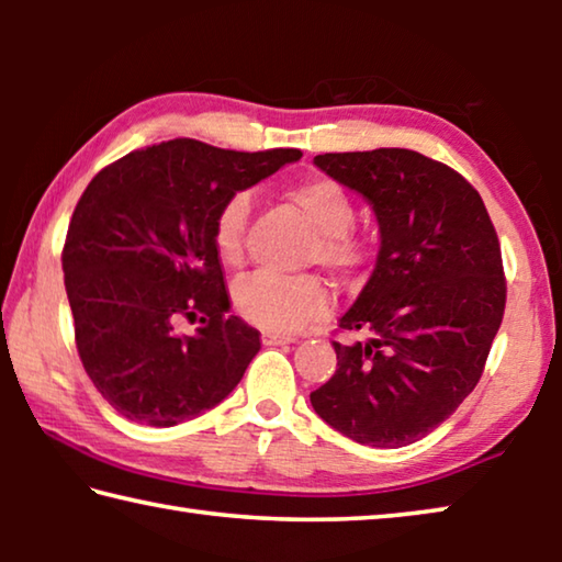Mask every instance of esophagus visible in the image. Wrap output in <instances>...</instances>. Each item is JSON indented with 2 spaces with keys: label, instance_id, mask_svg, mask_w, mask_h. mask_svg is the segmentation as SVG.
<instances>
[{
  "label": "esophagus",
  "instance_id": "1",
  "mask_svg": "<svg viewBox=\"0 0 562 562\" xmlns=\"http://www.w3.org/2000/svg\"><path fill=\"white\" fill-rule=\"evenodd\" d=\"M294 337L290 335H274V331H265L262 335V345L265 347H280V345H292Z\"/></svg>",
  "mask_w": 562,
  "mask_h": 562
}]
</instances>
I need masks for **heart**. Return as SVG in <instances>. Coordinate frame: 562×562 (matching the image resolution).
<instances>
[{
    "instance_id": "1",
    "label": "heart",
    "mask_w": 562,
    "mask_h": 562,
    "mask_svg": "<svg viewBox=\"0 0 562 562\" xmlns=\"http://www.w3.org/2000/svg\"><path fill=\"white\" fill-rule=\"evenodd\" d=\"M288 201L297 207L317 240L310 258L327 268L351 274L369 260V247L351 235L357 207L351 195L331 178H307L288 188ZM250 195L233 193L221 205L213 223V247L223 265L243 260ZM233 304L245 322L268 331H297L310 322L327 315L329 292L315 274H268L258 272L243 278L233 290Z\"/></svg>"
}]
</instances>
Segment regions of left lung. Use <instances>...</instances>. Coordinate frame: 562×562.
Instances as JSON below:
<instances>
[{
	"instance_id": "1",
	"label": "left lung",
	"mask_w": 562,
	"mask_h": 562,
	"mask_svg": "<svg viewBox=\"0 0 562 562\" xmlns=\"http://www.w3.org/2000/svg\"><path fill=\"white\" fill-rule=\"evenodd\" d=\"M315 166L372 205L382 245L339 317L369 341H335L337 372L310 402L351 441L398 449L446 422L483 374L506 310L496 227L469 180L416 150L325 154Z\"/></svg>"
}]
</instances>
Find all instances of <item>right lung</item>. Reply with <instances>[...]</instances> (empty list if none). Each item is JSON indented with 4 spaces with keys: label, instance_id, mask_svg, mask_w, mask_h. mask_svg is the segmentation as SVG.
<instances>
[{
    "label": "right lung",
    "instance_id": "obj_1",
    "mask_svg": "<svg viewBox=\"0 0 562 562\" xmlns=\"http://www.w3.org/2000/svg\"><path fill=\"white\" fill-rule=\"evenodd\" d=\"M300 158L176 138L123 156L83 190L61 252L66 297L81 364L123 418L176 426L240 382L260 331L227 315L213 223L233 193ZM183 318L204 327L178 336Z\"/></svg>",
    "mask_w": 562,
    "mask_h": 562
}]
</instances>
